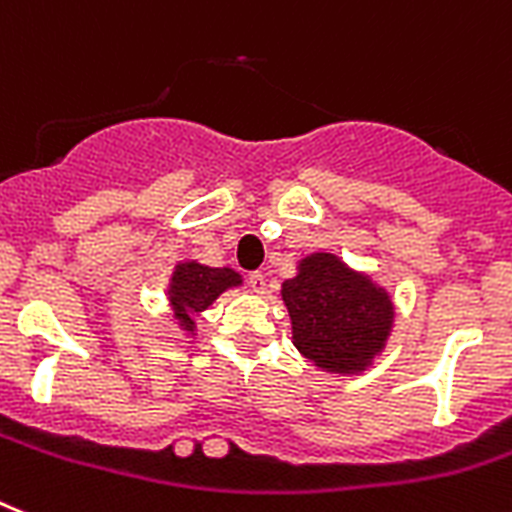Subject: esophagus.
Masks as SVG:
<instances>
[{
	"mask_svg": "<svg viewBox=\"0 0 512 512\" xmlns=\"http://www.w3.org/2000/svg\"><path fill=\"white\" fill-rule=\"evenodd\" d=\"M247 281H249V289L257 291V294H263V291H265V283H268V281H265L263 273H249Z\"/></svg>",
	"mask_w": 512,
	"mask_h": 512,
	"instance_id": "obj_1",
	"label": "esophagus"
}]
</instances>
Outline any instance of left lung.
I'll return each mask as SVG.
<instances>
[{"mask_svg":"<svg viewBox=\"0 0 512 512\" xmlns=\"http://www.w3.org/2000/svg\"><path fill=\"white\" fill-rule=\"evenodd\" d=\"M281 294L296 349L317 367L359 372L388 338L393 320L388 294L351 273L336 255L320 252L302 260L299 276L283 283Z\"/></svg>","mask_w":512,"mask_h":512,"instance_id":"obj_1","label":"left lung"}]
</instances>
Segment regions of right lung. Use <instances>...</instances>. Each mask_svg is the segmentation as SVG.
<instances>
[{
  "mask_svg": "<svg viewBox=\"0 0 512 512\" xmlns=\"http://www.w3.org/2000/svg\"><path fill=\"white\" fill-rule=\"evenodd\" d=\"M242 283L239 273L231 268H208V265L182 263L176 265V273L171 278V304L176 307V317L182 320L187 330L195 325L190 312L205 309L208 304L216 302V296L226 291L229 286Z\"/></svg>",
  "mask_w": 512,
  "mask_h": 512,
  "instance_id": "1",
  "label": "right lung"
}]
</instances>
